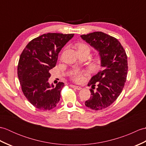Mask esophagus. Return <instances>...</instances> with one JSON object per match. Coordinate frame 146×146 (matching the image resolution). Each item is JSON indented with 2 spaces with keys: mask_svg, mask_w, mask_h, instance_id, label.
<instances>
[{
  "mask_svg": "<svg viewBox=\"0 0 146 146\" xmlns=\"http://www.w3.org/2000/svg\"><path fill=\"white\" fill-rule=\"evenodd\" d=\"M70 86H71V88H75V89L77 90H80L82 89V88L80 87V86H76V85H70Z\"/></svg>",
  "mask_w": 146,
  "mask_h": 146,
  "instance_id": "esophagus-1",
  "label": "esophagus"
}]
</instances>
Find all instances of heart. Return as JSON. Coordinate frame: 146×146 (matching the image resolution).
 Segmentation results:
<instances>
[{
	"mask_svg": "<svg viewBox=\"0 0 146 146\" xmlns=\"http://www.w3.org/2000/svg\"><path fill=\"white\" fill-rule=\"evenodd\" d=\"M78 49H89L88 46L85 44L82 43V44H80L78 46ZM88 74V72L86 71H76V72L73 74V75L71 76V78L73 80L74 82L76 83H80L82 82L83 79H84L85 76H86Z\"/></svg>",
	"mask_w": 146,
	"mask_h": 146,
	"instance_id": "1",
	"label": "heart"
}]
</instances>
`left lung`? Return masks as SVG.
Wrapping results in <instances>:
<instances>
[{
    "mask_svg": "<svg viewBox=\"0 0 146 146\" xmlns=\"http://www.w3.org/2000/svg\"><path fill=\"white\" fill-rule=\"evenodd\" d=\"M99 52L102 69L92 77L88 86L91 96L85 102L87 107L100 110L117 100L124 87L128 70L127 56L120 42L114 37L100 31L81 36ZM96 85L98 87L95 91Z\"/></svg>",
    "mask_w": 146,
    "mask_h": 146,
    "instance_id": "8db88e82",
    "label": "left lung"
}]
</instances>
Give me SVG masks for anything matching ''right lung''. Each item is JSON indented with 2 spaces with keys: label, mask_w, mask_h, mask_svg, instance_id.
<instances>
[{
  "label": "right lung",
  "mask_w": 146,
  "mask_h": 146,
  "mask_svg": "<svg viewBox=\"0 0 146 146\" xmlns=\"http://www.w3.org/2000/svg\"><path fill=\"white\" fill-rule=\"evenodd\" d=\"M73 36L44 34L31 40L20 56L17 75L22 91L27 100L39 110H51L60 100L64 84L49 85V70L56 66L59 52Z\"/></svg>",
  "instance_id": "1"
}]
</instances>
